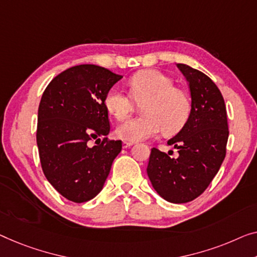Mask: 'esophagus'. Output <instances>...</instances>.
Segmentation results:
<instances>
[{
    "mask_svg": "<svg viewBox=\"0 0 257 257\" xmlns=\"http://www.w3.org/2000/svg\"><path fill=\"white\" fill-rule=\"evenodd\" d=\"M132 145H134V143H132V142H127V141H123V143H122V147H123V149L130 148Z\"/></svg>",
    "mask_w": 257,
    "mask_h": 257,
    "instance_id": "34e87169",
    "label": "esophagus"
}]
</instances>
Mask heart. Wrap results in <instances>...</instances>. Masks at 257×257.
<instances>
[{
    "instance_id": "b5f03b06",
    "label": "heart",
    "mask_w": 257,
    "mask_h": 257,
    "mask_svg": "<svg viewBox=\"0 0 257 257\" xmlns=\"http://www.w3.org/2000/svg\"><path fill=\"white\" fill-rule=\"evenodd\" d=\"M128 84L134 100L145 101L142 105L143 116L118 125L116 135L121 140L135 143L155 137L162 128L165 133H175L186 124L191 109L189 95L174 86L173 79L167 75L158 70L141 71ZM132 99L121 87L113 86L105 95V106L117 120H124L134 109Z\"/></svg>"
}]
</instances>
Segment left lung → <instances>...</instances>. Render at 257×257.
I'll list each match as a JSON object with an SVG mask.
<instances>
[{"label": "left lung", "mask_w": 257, "mask_h": 257, "mask_svg": "<svg viewBox=\"0 0 257 257\" xmlns=\"http://www.w3.org/2000/svg\"><path fill=\"white\" fill-rule=\"evenodd\" d=\"M177 66L188 80L191 97L188 120L167 142L179 156L171 158L153 148L147 172L157 193L179 204L200 196L218 173L226 155L228 125L224 98L211 78L187 64Z\"/></svg>", "instance_id": "obj_1"}]
</instances>
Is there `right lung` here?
<instances>
[{"instance_id":"right-lung-1","label":"right lung","mask_w":257,"mask_h":257,"mask_svg":"<svg viewBox=\"0 0 257 257\" xmlns=\"http://www.w3.org/2000/svg\"><path fill=\"white\" fill-rule=\"evenodd\" d=\"M122 78L108 69L80 64L48 84L38 109L37 144L45 177L75 203L100 193L121 141H109L105 95ZM96 141L92 147L90 142Z\"/></svg>"}]
</instances>
